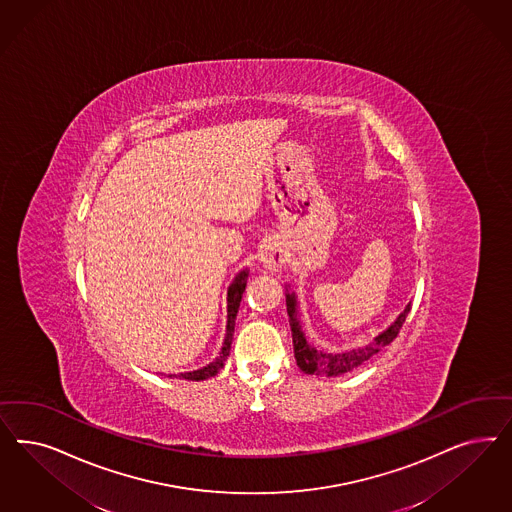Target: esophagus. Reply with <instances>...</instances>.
<instances>
[{
    "instance_id": "34e87169",
    "label": "esophagus",
    "mask_w": 512,
    "mask_h": 512,
    "mask_svg": "<svg viewBox=\"0 0 512 512\" xmlns=\"http://www.w3.org/2000/svg\"><path fill=\"white\" fill-rule=\"evenodd\" d=\"M258 260H260V264L264 265L265 269L279 271L286 262V252L279 243H267L260 250Z\"/></svg>"
}]
</instances>
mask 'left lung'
<instances>
[{"instance_id": "8db88e82", "label": "left lung", "mask_w": 512, "mask_h": 512, "mask_svg": "<svg viewBox=\"0 0 512 512\" xmlns=\"http://www.w3.org/2000/svg\"><path fill=\"white\" fill-rule=\"evenodd\" d=\"M286 311L290 316V330H292L297 367L307 375L341 377V375L350 373L356 367L363 365L369 358H373L377 352L388 347L396 339L407 314L411 311V303L403 309V313H399L396 320L386 330L380 331L371 343H367L363 347L341 350V352H326V350L316 348L309 343L303 326H301V320H299V303H297L296 292H290L288 286H286Z\"/></svg>"}]
</instances>
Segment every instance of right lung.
Returning <instances> with one entry per match:
<instances>
[{
  "label": "right lung",
  "mask_w": 512,
  "mask_h": 512,
  "mask_svg": "<svg viewBox=\"0 0 512 512\" xmlns=\"http://www.w3.org/2000/svg\"><path fill=\"white\" fill-rule=\"evenodd\" d=\"M248 269H241L233 281H231L230 288H228V320H226V333H224V341H222V348L218 352L215 360L211 363H207L205 367H199L196 371H188V373H179V375H169V379H184V380H205L209 377H215L216 373L224 367V363L228 360L231 350V341H233V330H235V316L239 311V305H241V297L245 292V286H247Z\"/></svg>",
  "instance_id": "1"
}]
</instances>
